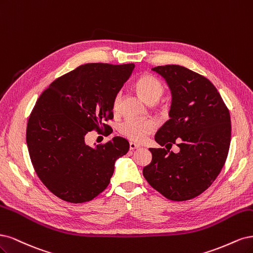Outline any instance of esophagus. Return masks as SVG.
Returning a JSON list of instances; mask_svg holds the SVG:
<instances>
[{"label":"esophagus","instance_id":"esophagus-1","mask_svg":"<svg viewBox=\"0 0 253 253\" xmlns=\"http://www.w3.org/2000/svg\"><path fill=\"white\" fill-rule=\"evenodd\" d=\"M129 148H130V150H134V149L140 148V146H138V145L135 144V143L130 142V143H129Z\"/></svg>","mask_w":253,"mask_h":253}]
</instances>
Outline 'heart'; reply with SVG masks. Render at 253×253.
<instances>
[{"label": "heart", "instance_id": "1", "mask_svg": "<svg viewBox=\"0 0 253 253\" xmlns=\"http://www.w3.org/2000/svg\"><path fill=\"white\" fill-rule=\"evenodd\" d=\"M135 87L137 92L148 103H156L164 93V86L161 83V81L150 75H144L138 78ZM120 99L121 95L118 93L112 105L115 110H118L119 108ZM154 129H156V124L151 120L126 119L119 125L120 133L134 142H143L154 131Z\"/></svg>", "mask_w": 253, "mask_h": 253}]
</instances>
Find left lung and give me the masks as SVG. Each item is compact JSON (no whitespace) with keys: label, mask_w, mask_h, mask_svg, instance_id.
<instances>
[{"label":"left lung","mask_w":253,"mask_h":253,"mask_svg":"<svg viewBox=\"0 0 253 253\" xmlns=\"http://www.w3.org/2000/svg\"><path fill=\"white\" fill-rule=\"evenodd\" d=\"M172 94L170 119L156 134L165 148H150L152 161L143 175L171 201L198 197L214 182L225 164L231 140L230 113L208 79L178 65L152 68ZM175 143L180 150L169 151Z\"/></svg>","instance_id":"left-lung-1"}]
</instances>
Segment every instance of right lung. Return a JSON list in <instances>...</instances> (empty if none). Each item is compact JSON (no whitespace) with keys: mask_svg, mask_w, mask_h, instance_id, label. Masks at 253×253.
<instances>
[{"mask_svg":"<svg viewBox=\"0 0 253 253\" xmlns=\"http://www.w3.org/2000/svg\"><path fill=\"white\" fill-rule=\"evenodd\" d=\"M134 64L90 63L56 79L40 95L26 130L30 160L39 178L63 201L84 203L106 189L117 159L129 150L115 136L90 147L85 135L109 127L113 100Z\"/></svg>","mask_w":253,"mask_h":253,"instance_id":"right-lung-1","label":"right lung"}]
</instances>
